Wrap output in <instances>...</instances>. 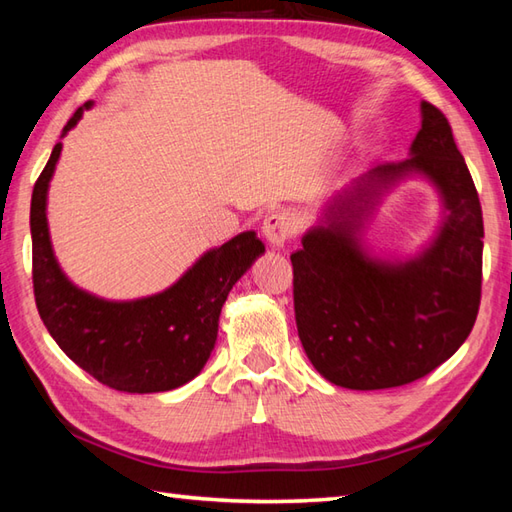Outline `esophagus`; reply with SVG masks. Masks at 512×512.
I'll return each instance as SVG.
<instances>
[{"label": "esophagus", "instance_id": "obj_1", "mask_svg": "<svg viewBox=\"0 0 512 512\" xmlns=\"http://www.w3.org/2000/svg\"><path fill=\"white\" fill-rule=\"evenodd\" d=\"M262 231L270 246L281 248L286 244V239L295 235V220H292V215L286 211H273L266 215Z\"/></svg>", "mask_w": 512, "mask_h": 512}]
</instances>
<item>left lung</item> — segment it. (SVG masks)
<instances>
[{
	"label": "left lung",
	"mask_w": 512,
	"mask_h": 512,
	"mask_svg": "<svg viewBox=\"0 0 512 512\" xmlns=\"http://www.w3.org/2000/svg\"><path fill=\"white\" fill-rule=\"evenodd\" d=\"M420 114L411 158L347 184L290 255L303 350L323 378L345 389L400 387L427 376L458 352L480 310V198L447 116L427 101ZM411 175L429 179L441 195L439 233L416 256L374 258L362 246L364 222Z\"/></svg>",
	"instance_id": "left-lung-1"
}]
</instances>
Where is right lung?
<instances>
[{"instance_id":"right-lung-1","label":"right lung","mask_w":512,"mask_h":512,"mask_svg":"<svg viewBox=\"0 0 512 512\" xmlns=\"http://www.w3.org/2000/svg\"><path fill=\"white\" fill-rule=\"evenodd\" d=\"M92 101L74 112L61 138L81 121ZM54 145L32 189V284L39 317L72 361L99 383L154 394L189 383L202 372L217 341V325L228 292L259 255L255 231L239 233L206 250L176 284L134 301H107L74 286L54 257L48 231V187L61 156Z\"/></svg>"}]
</instances>
